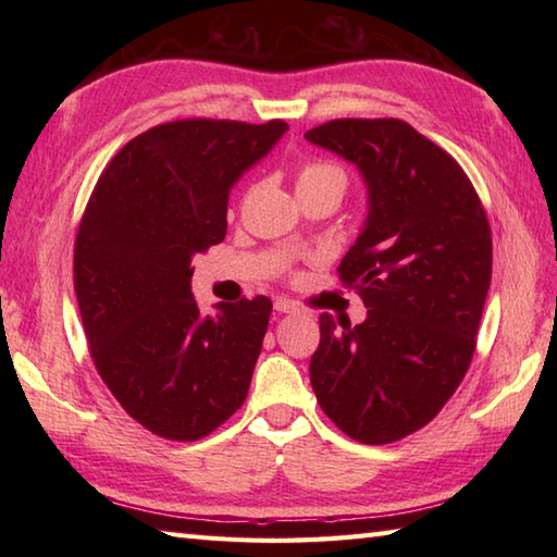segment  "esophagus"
<instances>
[{
  "label": "esophagus",
  "mask_w": 557,
  "mask_h": 557,
  "mask_svg": "<svg viewBox=\"0 0 557 557\" xmlns=\"http://www.w3.org/2000/svg\"><path fill=\"white\" fill-rule=\"evenodd\" d=\"M297 309H299V306L294 304V301H289V299H277L275 301V311L277 313H294Z\"/></svg>",
  "instance_id": "34e87169"
}]
</instances>
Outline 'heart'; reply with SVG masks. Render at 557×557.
Segmentation results:
<instances>
[{
    "label": "heart",
    "mask_w": 557,
    "mask_h": 557,
    "mask_svg": "<svg viewBox=\"0 0 557 557\" xmlns=\"http://www.w3.org/2000/svg\"><path fill=\"white\" fill-rule=\"evenodd\" d=\"M323 182H335L339 186H345V172L330 162H306L299 170V186L323 184Z\"/></svg>",
    "instance_id": "b5f03b06"
}]
</instances>
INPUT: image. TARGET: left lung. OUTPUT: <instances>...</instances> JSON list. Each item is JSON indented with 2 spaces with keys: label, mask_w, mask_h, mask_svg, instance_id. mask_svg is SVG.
I'll return each instance as SVG.
<instances>
[{
  "label": "left lung",
  "mask_w": 557,
  "mask_h": 557,
  "mask_svg": "<svg viewBox=\"0 0 557 557\" xmlns=\"http://www.w3.org/2000/svg\"><path fill=\"white\" fill-rule=\"evenodd\" d=\"M306 140L359 168L369 218L337 268L369 309L321 313L318 405L342 433L385 445L423 429L455 395L491 287L486 210L457 160L401 120H333Z\"/></svg>",
  "instance_id": "8db88e82"
}]
</instances>
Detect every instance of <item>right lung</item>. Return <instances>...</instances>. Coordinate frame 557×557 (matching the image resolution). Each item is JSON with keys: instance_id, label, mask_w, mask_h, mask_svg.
Listing matches in <instances>:
<instances>
[{"instance_id": "add662e5", "label": "right lung", "mask_w": 557, "mask_h": 557, "mask_svg": "<svg viewBox=\"0 0 557 557\" xmlns=\"http://www.w3.org/2000/svg\"><path fill=\"white\" fill-rule=\"evenodd\" d=\"M282 120H180L116 152L74 246L92 363L144 429L200 441L244 405L270 321L268 297L200 313L191 258L227 234L230 188L287 132Z\"/></svg>"}]
</instances>
